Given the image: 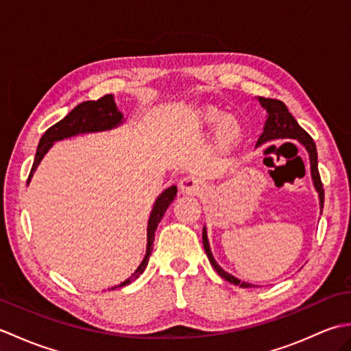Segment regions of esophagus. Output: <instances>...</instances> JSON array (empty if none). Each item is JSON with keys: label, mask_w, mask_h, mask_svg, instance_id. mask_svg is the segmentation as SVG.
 <instances>
[{"label": "esophagus", "mask_w": 351, "mask_h": 351, "mask_svg": "<svg viewBox=\"0 0 351 351\" xmlns=\"http://www.w3.org/2000/svg\"><path fill=\"white\" fill-rule=\"evenodd\" d=\"M200 189L199 181L195 180V178H184L180 182V191L184 196H191V195H197V191Z\"/></svg>", "instance_id": "34e87169"}]
</instances>
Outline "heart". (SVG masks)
Instances as JSON below:
<instances>
[{"mask_svg":"<svg viewBox=\"0 0 351 351\" xmlns=\"http://www.w3.org/2000/svg\"><path fill=\"white\" fill-rule=\"evenodd\" d=\"M191 125L197 131L214 128L213 146L219 152L232 151L243 138V126L238 117L210 104L199 106L191 111Z\"/></svg>","mask_w":351,"mask_h":351,"instance_id":"b5f03b06","label":"heart"}]
</instances>
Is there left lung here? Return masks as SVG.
<instances>
[{
    "label": "left lung",
    "instance_id": "left-lung-1",
    "mask_svg": "<svg viewBox=\"0 0 351 351\" xmlns=\"http://www.w3.org/2000/svg\"><path fill=\"white\" fill-rule=\"evenodd\" d=\"M258 102L261 104L267 111V121L264 123V131L261 134L258 141H256V147L268 143V141L273 140H279V138H289V140H297L299 143L306 149V152L309 155V166H311V178H312V184L318 193V200H319V210L323 211V204H324V190H323V184L322 180H319V173H318V154H317V147L314 140L311 138L309 134L304 131L302 126L297 123L293 114L289 113L285 104L278 99H270V98H258ZM202 241H204V247L208 259H210L211 265L214 267V270L217 271L223 279L234 283V285H238L241 288H252L255 285L252 283L243 282L235 276L229 274L228 271L223 270V268L217 264V261L214 259L213 252L210 247V241H208V232H206V226H204V234H202Z\"/></svg>",
    "mask_w": 351,
    "mask_h": 351
}]
</instances>
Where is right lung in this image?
Masks as SVG:
<instances>
[{"label":"right lung","instance_id":"1","mask_svg":"<svg viewBox=\"0 0 351 351\" xmlns=\"http://www.w3.org/2000/svg\"><path fill=\"white\" fill-rule=\"evenodd\" d=\"M122 123H125V117L122 114V111L116 106L114 95H106L98 101H86V102L78 104V106L73 108L68 116H64L60 122H57L56 125H52L49 130L45 131V134L39 141V146H37L34 162H33L32 171H29L27 185L29 184V181H32L34 171L37 167H39L43 156L48 154V151L54 146L56 141L75 137V136H80V134L110 131V130L117 128V126H121ZM176 193H178L176 185H171V187L164 190L161 195L155 199L152 211L149 214V220H147L146 255L143 261L140 263V265L137 267V270L134 271L128 279L123 280L122 283H119L116 287H111V289L128 285V283L136 280L138 276L145 271V268L149 263V256H151L152 253L155 230L158 228V223L161 221L164 213L167 211L170 204L175 200Z\"/></svg>","mask_w":351,"mask_h":351}]
</instances>
